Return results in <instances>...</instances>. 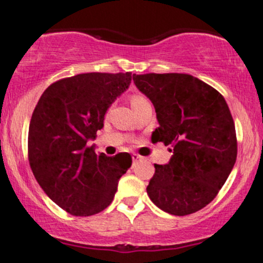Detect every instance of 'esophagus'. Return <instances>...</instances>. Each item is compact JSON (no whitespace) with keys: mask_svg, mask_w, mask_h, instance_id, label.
<instances>
[{"mask_svg":"<svg viewBox=\"0 0 263 263\" xmlns=\"http://www.w3.org/2000/svg\"><path fill=\"white\" fill-rule=\"evenodd\" d=\"M139 159H140V156L137 155V154H132V161H134V163H136Z\"/></svg>","mask_w":263,"mask_h":263,"instance_id":"1","label":"esophagus"}]
</instances>
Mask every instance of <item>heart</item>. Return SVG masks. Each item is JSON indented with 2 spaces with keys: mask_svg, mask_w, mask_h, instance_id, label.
<instances>
[{
  "mask_svg": "<svg viewBox=\"0 0 263 263\" xmlns=\"http://www.w3.org/2000/svg\"><path fill=\"white\" fill-rule=\"evenodd\" d=\"M145 103H148V100L146 99V97H144V95L134 94L131 97V105H132V108L139 107V105L145 104Z\"/></svg>",
  "mask_w": 263,
  "mask_h": 263,
  "instance_id": "obj_1",
  "label": "heart"
}]
</instances>
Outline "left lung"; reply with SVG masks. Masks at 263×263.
Wrapping results in <instances>:
<instances>
[{
	"mask_svg": "<svg viewBox=\"0 0 263 263\" xmlns=\"http://www.w3.org/2000/svg\"><path fill=\"white\" fill-rule=\"evenodd\" d=\"M137 89L153 103L159 127L151 135L173 153L154 164L146 188L165 213L184 216L216 197L237 160V136L224 97L187 73H134Z\"/></svg>",
	"mask_w": 263,
	"mask_h": 263,
	"instance_id": "obj_1",
	"label": "left lung"
}]
</instances>
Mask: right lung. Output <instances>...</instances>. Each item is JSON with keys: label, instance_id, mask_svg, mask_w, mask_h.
Instances as JSON below:
<instances>
[{"label": "right lung", "instance_id": "obj_1", "mask_svg": "<svg viewBox=\"0 0 263 263\" xmlns=\"http://www.w3.org/2000/svg\"><path fill=\"white\" fill-rule=\"evenodd\" d=\"M131 72H89L53 82L30 119L29 163L36 182L60 208L90 216L112 203L131 166L128 153L98 155L90 140L104 126L113 102L128 89Z\"/></svg>", "mask_w": 263, "mask_h": 263}]
</instances>
